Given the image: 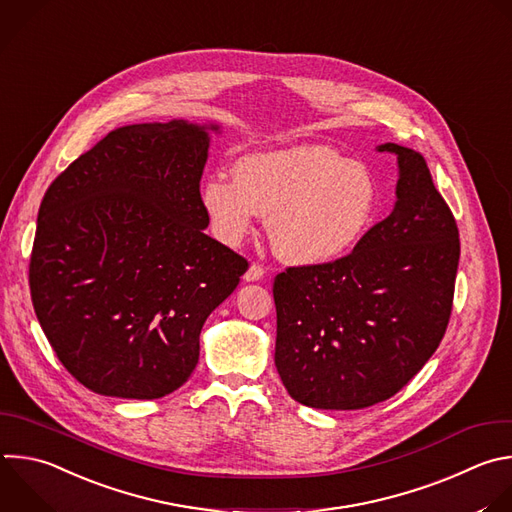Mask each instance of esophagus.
<instances>
[{"instance_id":"34e87169","label":"esophagus","mask_w":512,"mask_h":512,"mask_svg":"<svg viewBox=\"0 0 512 512\" xmlns=\"http://www.w3.org/2000/svg\"><path fill=\"white\" fill-rule=\"evenodd\" d=\"M263 275H265V269H263L261 265L253 263V265L245 271V281H259V279H263Z\"/></svg>"}]
</instances>
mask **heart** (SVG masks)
<instances>
[{"mask_svg":"<svg viewBox=\"0 0 512 512\" xmlns=\"http://www.w3.org/2000/svg\"><path fill=\"white\" fill-rule=\"evenodd\" d=\"M203 205L225 245H241L261 215L279 259L315 267L360 243L378 213V189L364 164L303 144L241 158L235 181L215 175L205 183Z\"/></svg>","mask_w":512,"mask_h":512,"instance_id":"obj_1","label":"heart"}]
</instances>
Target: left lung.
Returning <instances> with one entry per match:
<instances>
[{
  "instance_id": "left-lung-1",
  "label": "left lung",
  "mask_w": 512,
  "mask_h": 512,
  "mask_svg": "<svg viewBox=\"0 0 512 512\" xmlns=\"http://www.w3.org/2000/svg\"><path fill=\"white\" fill-rule=\"evenodd\" d=\"M396 154L394 211L342 259L275 277V366L289 396L319 410L392 398L440 346L460 259L458 227L424 156Z\"/></svg>"
}]
</instances>
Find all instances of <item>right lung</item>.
Listing matches in <instances>:
<instances>
[{
  "label": "right lung",
  "instance_id": "right-lung-1",
  "mask_svg": "<svg viewBox=\"0 0 512 512\" xmlns=\"http://www.w3.org/2000/svg\"><path fill=\"white\" fill-rule=\"evenodd\" d=\"M211 130L219 124L116 128L44 195L32 303L58 360L96 394L154 400L181 388L203 323L249 267L205 235Z\"/></svg>",
  "mask_w": 512,
  "mask_h": 512
}]
</instances>
